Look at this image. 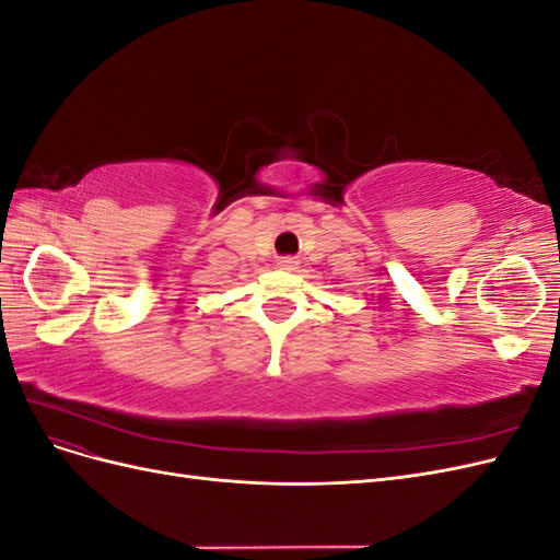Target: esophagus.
Listing matches in <instances>:
<instances>
[{
    "label": "esophagus",
    "instance_id": "esophagus-1",
    "mask_svg": "<svg viewBox=\"0 0 560 560\" xmlns=\"http://www.w3.org/2000/svg\"><path fill=\"white\" fill-rule=\"evenodd\" d=\"M278 266H280V268H284V270H292V268L296 266V261H294L292 257H284V259H280V261H278Z\"/></svg>",
    "mask_w": 560,
    "mask_h": 560
}]
</instances>
